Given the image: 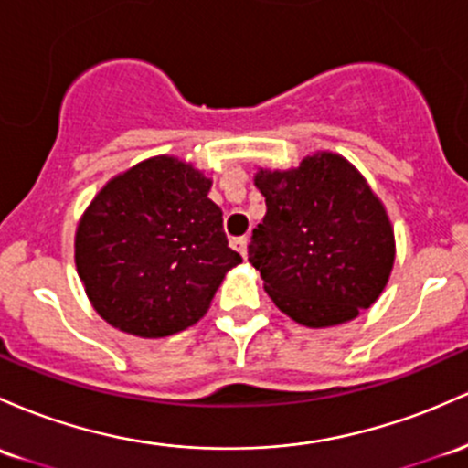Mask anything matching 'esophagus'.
<instances>
[{
    "label": "esophagus",
    "instance_id": "obj_1",
    "mask_svg": "<svg viewBox=\"0 0 468 468\" xmlns=\"http://www.w3.org/2000/svg\"><path fill=\"white\" fill-rule=\"evenodd\" d=\"M230 244H233V249L238 250L242 258H246V246H249V238H246V235H242V238H235Z\"/></svg>",
    "mask_w": 468,
    "mask_h": 468
}]
</instances>
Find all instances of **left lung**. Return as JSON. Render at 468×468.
Returning a JSON list of instances; mask_svg holds the SVG:
<instances>
[{
	"label": "left lung",
	"mask_w": 468,
	"mask_h": 468,
	"mask_svg": "<svg viewBox=\"0 0 468 468\" xmlns=\"http://www.w3.org/2000/svg\"><path fill=\"white\" fill-rule=\"evenodd\" d=\"M266 215L249 261L282 313L311 328L353 320L378 300L395 261L393 226L378 195L335 153L291 171L260 168Z\"/></svg>",
	"instance_id": "1"
}]
</instances>
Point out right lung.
<instances>
[{
	"label": "right lung",
	"instance_id": "obj_1",
	"mask_svg": "<svg viewBox=\"0 0 468 468\" xmlns=\"http://www.w3.org/2000/svg\"><path fill=\"white\" fill-rule=\"evenodd\" d=\"M210 179L159 155L112 177L75 233V264L95 311L120 331L166 337L208 311L242 258L229 249Z\"/></svg>",
	"mask_w": 468,
	"mask_h": 468
}]
</instances>
